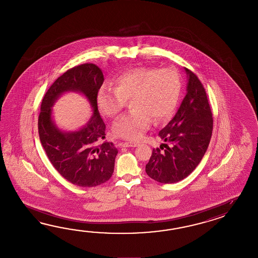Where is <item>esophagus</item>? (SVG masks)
I'll use <instances>...</instances> for the list:
<instances>
[{
	"label": "esophagus",
	"mask_w": 258,
	"mask_h": 258,
	"mask_svg": "<svg viewBox=\"0 0 258 258\" xmlns=\"http://www.w3.org/2000/svg\"><path fill=\"white\" fill-rule=\"evenodd\" d=\"M137 143H132V142L121 143V147H123V148H135V147H137Z\"/></svg>",
	"instance_id": "1"
}]
</instances>
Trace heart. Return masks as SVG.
I'll use <instances>...</instances> for the list:
<instances>
[{
    "instance_id": "obj_1",
    "label": "heart",
    "mask_w": 258,
    "mask_h": 258,
    "mask_svg": "<svg viewBox=\"0 0 258 258\" xmlns=\"http://www.w3.org/2000/svg\"><path fill=\"white\" fill-rule=\"evenodd\" d=\"M114 88H102L97 102L100 112L113 118L131 101L129 114L122 116L112 126L117 137L137 141L157 122L172 115L181 94V77L170 68L136 67L121 73L113 80Z\"/></svg>"
}]
</instances>
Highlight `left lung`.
<instances>
[{
	"label": "left lung",
	"instance_id": "left-lung-1",
	"mask_svg": "<svg viewBox=\"0 0 258 258\" xmlns=\"http://www.w3.org/2000/svg\"><path fill=\"white\" fill-rule=\"evenodd\" d=\"M188 76L186 96L175 116L159 132L167 144L154 148L146 165L150 178L161 183H173L186 178L203 159L213 131L212 111L207 92L196 74L184 68Z\"/></svg>",
	"mask_w": 258,
	"mask_h": 258
}]
</instances>
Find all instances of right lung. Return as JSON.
Returning a JSON list of instances; mask_svg holds the SVG:
<instances>
[{
	"label": "right lung",
	"mask_w": 258,
	"mask_h": 258,
	"mask_svg": "<svg viewBox=\"0 0 258 258\" xmlns=\"http://www.w3.org/2000/svg\"><path fill=\"white\" fill-rule=\"evenodd\" d=\"M104 81L94 63L75 66L58 77L44 95L38 128L39 139L49 161L67 181L77 186H98L110 180L118 149L113 143L101 141L106 125L98 110L97 97ZM66 91L84 93L94 108V115L79 132L63 133L51 120V107Z\"/></svg>",
	"instance_id": "add662e5"
}]
</instances>
